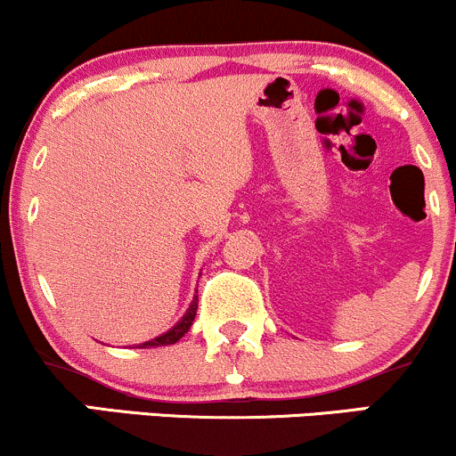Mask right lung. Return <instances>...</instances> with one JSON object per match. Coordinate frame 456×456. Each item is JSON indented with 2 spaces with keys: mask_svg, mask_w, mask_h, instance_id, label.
Listing matches in <instances>:
<instances>
[{
  "mask_svg": "<svg viewBox=\"0 0 456 456\" xmlns=\"http://www.w3.org/2000/svg\"><path fill=\"white\" fill-rule=\"evenodd\" d=\"M196 310H198V297L193 295V299H191V304H189L187 312L183 314V319L172 327V330H167L166 334L157 336V338H152V340L140 342V345H135V346H137V349H151V346H167V345H174V342H178L183 338V336L187 334L189 327H191L193 319H196Z\"/></svg>",
  "mask_w": 456,
  "mask_h": 456,
  "instance_id": "1",
  "label": "right lung"
}]
</instances>
